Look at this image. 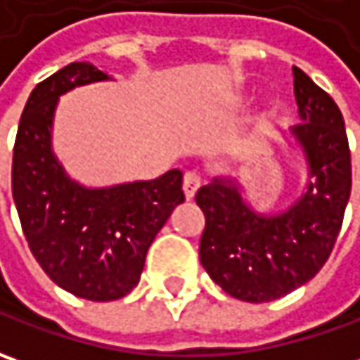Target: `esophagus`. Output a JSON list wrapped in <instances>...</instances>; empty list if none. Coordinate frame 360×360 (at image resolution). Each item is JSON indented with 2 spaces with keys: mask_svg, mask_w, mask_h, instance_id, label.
Here are the masks:
<instances>
[{
  "mask_svg": "<svg viewBox=\"0 0 360 360\" xmlns=\"http://www.w3.org/2000/svg\"><path fill=\"white\" fill-rule=\"evenodd\" d=\"M199 187H201V175L197 171H187L183 175V191H185V197L187 199H193Z\"/></svg>",
  "mask_w": 360,
  "mask_h": 360,
  "instance_id": "34e87169",
  "label": "esophagus"
}]
</instances>
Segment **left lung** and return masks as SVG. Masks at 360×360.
Listing matches in <instances>:
<instances>
[{
  "instance_id": "8db88e82",
  "label": "left lung",
  "mask_w": 360,
  "mask_h": 360,
  "mask_svg": "<svg viewBox=\"0 0 360 360\" xmlns=\"http://www.w3.org/2000/svg\"><path fill=\"white\" fill-rule=\"evenodd\" d=\"M294 96L302 122L292 133L312 175L302 199L286 213L264 217L226 181L203 185L195 195L205 215L199 259L217 286L243 302L282 298L321 272L351 197V149L342 112L296 66Z\"/></svg>"
}]
</instances>
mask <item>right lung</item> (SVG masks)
Returning <instances> with one entry per match:
<instances>
[{
    "instance_id": "add662e5",
    "label": "right lung",
    "mask_w": 360,
    "mask_h": 360,
    "mask_svg": "<svg viewBox=\"0 0 360 360\" xmlns=\"http://www.w3.org/2000/svg\"><path fill=\"white\" fill-rule=\"evenodd\" d=\"M106 80L90 62H72L32 90L13 145L11 193L27 245L60 288L92 302L127 296L139 284L147 250L185 201L179 169L159 179L84 189L52 155L58 96Z\"/></svg>"
}]
</instances>
